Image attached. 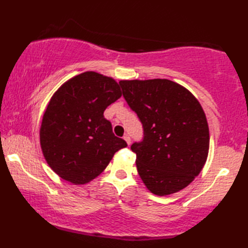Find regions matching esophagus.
<instances>
[{
    "label": "esophagus",
    "instance_id": "1",
    "mask_svg": "<svg viewBox=\"0 0 248 248\" xmlns=\"http://www.w3.org/2000/svg\"><path fill=\"white\" fill-rule=\"evenodd\" d=\"M124 140L126 141V142H127L128 145L130 144V141H131V140H130V137H129L128 135H125V136H124Z\"/></svg>",
    "mask_w": 248,
    "mask_h": 248
}]
</instances>
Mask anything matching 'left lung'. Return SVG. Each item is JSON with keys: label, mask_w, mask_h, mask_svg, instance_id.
<instances>
[{"label": "left lung", "mask_w": 248, "mask_h": 248, "mask_svg": "<svg viewBox=\"0 0 248 248\" xmlns=\"http://www.w3.org/2000/svg\"><path fill=\"white\" fill-rule=\"evenodd\" d=\"M119 83L142 123L143 140L130 146L141 180L154 195L178 193L195 180L208 158L209 125L200 103L168 79Z\"/></svg>", "instance_id": "left-lung-1"}]
</instances>
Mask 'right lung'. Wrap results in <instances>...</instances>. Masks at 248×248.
Instances as JSON below:
<instances>
[{
	"label": "right lung",
	"instance_id": "right-lung-1",
	"mask_svg": "<svg viewBox=\"0 0 248 248\" xmlns=\"http://www.w3.org/2000/svg\"><path fill=\"white\" fill-rule=\"evenodd\" d=\"M122 96L114 79L95 72L75 76L53 94L45 111L39 139L44 157L60 178L87 184L127 146L104 111Z\"/></svg>",
	"mask_w": 248,
	"mask_h": 248
}]
</instances>
